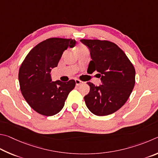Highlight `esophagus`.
I'll return each instance as SVG.
<instances>
[{
	"label": "esophagus",
	"mask_w": 158,
	"mask_h": 158,
	"mask_svg": "<svg viewBox=\"0 0 158 158\" xmlns=\"http://www.w3.org/2000/svg\"><path fill=\"white\" fill-rule=\"evenodd\" d=\"M75 81H76V85H77V86L83 82H82L81 81H80V80H78V79H76V80H75Z\"/></svg>",
	"instance_id": "34e87169"
}]
</instances>
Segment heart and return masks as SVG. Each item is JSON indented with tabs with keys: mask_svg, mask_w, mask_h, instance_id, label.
Wrapping results in <instances>:
<instances>
[{
	"mask_svg": "<svg viewBox=\"0 0 158 158\" xmlns=\"http://www.w3.org/2000/svg\"><path fill=\"white\" fill-rule=\"evenodd\" d=\"M85 48H87L85 46H79L78 48H77V51H79V50H82V49H85Z\"/></svg>",
	"mask_w": 158,
	"mask_h": 158,
	"instance_id": "b5f03b06",
	"label": "heart"
}]
</instances>
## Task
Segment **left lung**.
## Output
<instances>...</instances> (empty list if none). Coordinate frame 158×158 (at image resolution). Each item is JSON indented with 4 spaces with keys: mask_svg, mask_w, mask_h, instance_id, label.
Listing matches in <instances>:
<instances>
[{
    "mask_svg": "<svg viewBox=\"0 0 158 158\" xmlns=\"http://www.w3.org/2000/svg\"><path fill=\"white\" fill-rule=\"evenodd\" d=\"M90 50L87 71H97L102 84L92 82L89 94L84 97L85 103L94 114L106 116L120 109L128 100L135 83V69L122 50L108 40H81Z\"/></svg>",
    "mask_w": 158,
    "mask_h": 158,
    "instance_id": "8db88e82",
    "label": "left lung"
}]
</instances>
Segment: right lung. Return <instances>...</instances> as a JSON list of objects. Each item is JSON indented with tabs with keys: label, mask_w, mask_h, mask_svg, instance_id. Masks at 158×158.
Instances as JSON below:
<instances>
[{
	"label": "right lung",
	"mask_w": 158,
	"mask_h": 158,
	"mask_svg": "<svg viewBox=\"0 0 158 158\" xmlns=\"http://www.w3.org/2000/svg\"><path fill=\"white\" fill-rule=\"evenodd\" d=\"M76 44L72 39H47L35 46L22 62L19 72L22 95L39 114L48 117L60 112L76 86L74 80L52 82L50 74L57 66L63 52Z\"/></svg>",
	"instance_id": "right-lung-1"
}]
</instances>
